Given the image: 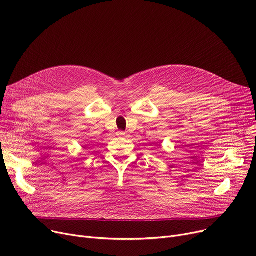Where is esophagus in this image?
Wrapping results in <instances>:
<instances>
[{"label":"esophagus","mask_w":256,"mask_h":256,"mask_svg":"<svg viewBox=\"0 0 256 256\" xmlns=\"http://www.w3.org/2000/svg\"><path fill=\"white\" fill-rule=\"evenodd\" d=\"M117 135L120 136V137H128V135L126 132H118Z\"/></svg>","instance_id":"obj_1"}]
</instances>
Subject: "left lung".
Here are the masks:
<instances>
[{
  "mask_svg": "<svg viewBox=\"0 0 256 256\" xmlns=\"http://www.w3.org/2000/svg\"><path fill=\"white\" fill-rule=\"evenodd\" d=\"M158 146H160V145H158Z\"/></svg>",
  "mask_w": 256,
  "mask_h": 256,
  "instance_id": "obj_1",
  "label": "left lung"
}]
</instances>
